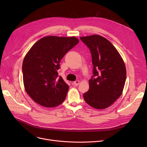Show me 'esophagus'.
Returning <instances> with one entry per match:
<instances>
[{
    "instance_id": "esophagus-1",
    "label": "esophagus",
    "mask_w": 147,
    "mask_h": 147,
    "mask_svg": "<svg viewBox=\"0 0 147 147\" xmlns=\"http://www.w3.org/2000/svg\"><path fill=\"white\" fill-rule=\"evenodd\" d=\"M79 83H80V81H79V80H76V81H75V82H73V84H74V85L75 86H78L79 84Z\"/></svg>"
}]
</instances>
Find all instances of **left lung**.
I'll return each instance as SVG.
<instances>
[{"mask_svg": "<svg viewBox=\"0 0 147 147\" xmlns=\"http://www.w3.org/2000/svg\"><path fill=\"white\" fill-rule=\"evenodd\" d=\"M80 39L90 50L95 77L89 80L84 99L94 109H105L123 93L126 79L124 61L113 45L101 36L93 34Z\"/></svg>", "mask_w": 147, "mask_h": 147, "instance_id": "obj_1", "label": "left lung"}]
</instances>
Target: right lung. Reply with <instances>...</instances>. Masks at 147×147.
I'll list each match as a JSON object with an SVG mask.
<instances>
[{"instance_id": "right-lung-1", "label": "right lung", "mask_w": 147, "mask_h": 147, "mask_svg": "<svg viewBox=\"0 0 147 147\" xmlns=\"http://www.w3.org/2000/svg\"><path fill=\"white\" fill-rule=\"evenodd\" d=\"M79 42L78 38L49 36L36 42L22 63L23 83L27 94L45 107H55L65 100L69 88L58 77L61 59Z\"/></svg>"}]
</instances>
